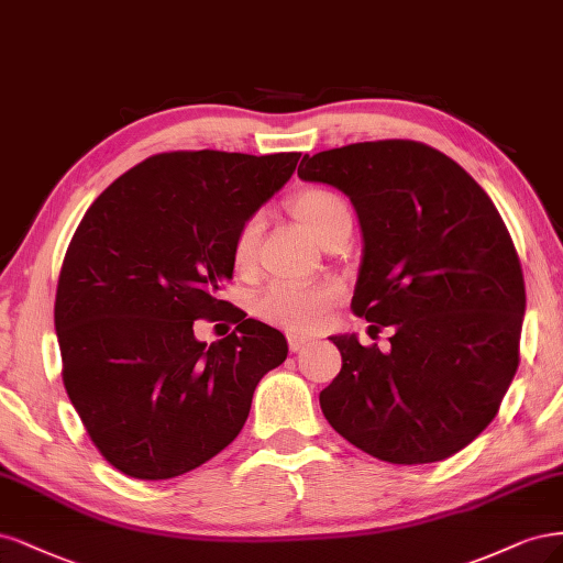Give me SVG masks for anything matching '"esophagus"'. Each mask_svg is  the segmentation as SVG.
<instances>
[{
    "instance_id": "esophagus-1",
    "label": "esophagus",
    "mask_w": 563,
    "mask_h": 563,
    "mask_svg": "<svg viewBox=\"0 0 563 563\" xmlns=\"http://www.w3.org/2000/svg\"><path fill=\"white\" fill-rule=\"evenodd\" d=\"M287 346L292 353L301 351L308 346V336H299V334H287Z\"/></svg>"
}]
</instances>
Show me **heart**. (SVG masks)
<instances>
[{
	"mask_svg": "<svg viewBox=\"0 0 563 563\" xmlns=\"http://www.w3.org/2000/svg\"><path fill=\"white\" fill-rule=\"evenodd\" d=\"M289 212L295 214V220L311 233L320 245L328 243L330 235H334L339 229L351 224L349 203L343 201L336 191L324 189V187H308L297 191L292 198H289ZM260 233H262L260 214L250 217V220L243 222L241 229L235 231V239L231 245V262H233V268L241 271V274H245V271L255 266ZM336 299H339V287L332 283H322V285L276 283V285H268L255 299V313L268 324H276L280 330L301 334V332L316 330Z\"/></svg>",
	"mask_w": 563,
	"mask_h": 563,
	"instance_id": "heart-1",
	"label": "heart"
}]
</instances>
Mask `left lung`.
<instances>
[{"mask_svg": "<svg viewBox=\"0 0 563 563\" xmlns=\"http://www.w3.org/2000/svg\"><path fill=\"white\" fill-rule=\"evenodd\" d=\"M301 163V179L357 210L353 313L395 324L388 353L332 336L341 372L320 393L324 419L378 461H444L496 419L519 367L526 289L512 235L475 179L423 142H355Z\"/></svg>", "mask_w": 563, "mask_h": 563, "instance_id": "1", "label": "left lung"}]
</instances>
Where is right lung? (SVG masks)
Returning <instances> with one entry per match:
<instances>
[{"mask_svg":"<svg viewBox=\"0 0 563 563\" xmlns=\"http://www.w3.org/2000/svg\"><path fill=\"white\" fill-rule=\"evenodd\" d=\"M299 156L154 154L86 210L53 316L69 402L119 473L170 479L217 456L243 430L262 376L285 362V336L220 292L235 231ZM194 319L236 330L208 347Z\"/></svg>","mask_w":563,"mask_h":563,"instance_id":"right-lung-1","label":"right lung"}]
</instances>
